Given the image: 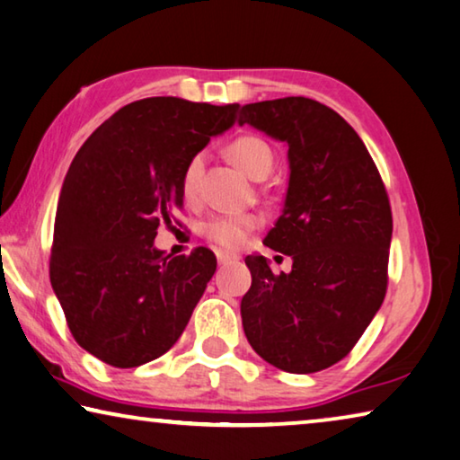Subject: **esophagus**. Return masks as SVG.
I'll list each match as a JSON object with an SVG mask.
<instances>
[{"label": "esophagus", "mask_w": 460, "mask_h": 460, "mask_svg": "<svg viewBox=\"0 0 460 460\" xmlns=\"http://www.w3.org/2000/svg\"><path fill=\"white\" fill-rule=\"evenodd\" d=\"M217 260L218 264H233V261L239 260V253L235 252H227V250H217Z\"/></svg>", "instance_id": "34e87169"}]
</instances>
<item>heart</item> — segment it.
Wrapping results in <instances>:
<instances>
[{
  "label": "heart",
  "instance_id": "b5f03b06",
  "mask_svg": "<svg viewBox=\"0 0 460 460\" xmlns=\"http://www.w3.org/2000/svg\"><path fill=\"white\" fill-rule=\"evenodd\" d=\"M229 157L235 162L247 176L253 180H264L274 167V153L272 147L256 135H243L235 138L229 145ZM202 165H204V155L202 153H196L188 164L184 165V172H181L180 188L184 199H194L196 192H199L200 176H202ZM260 217L250 215V213H239V215H215L207 218L200 225L202 235L210 239L223 247H237L245 242V237L250 235L253 229L260 227Z\"/></svg>",
  "mask_w": 460,
  "mask_h": 460
}]
</instances>
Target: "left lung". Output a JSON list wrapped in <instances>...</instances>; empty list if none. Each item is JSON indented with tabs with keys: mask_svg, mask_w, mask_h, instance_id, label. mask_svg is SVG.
Wrapping results in <instances>:
<instances>
[{
	"mask_svg": "<svg viewBox=\"0 0 460 460\" xmlns=\"http://www.w3.org/2000/svg\"><path fill=\"white\" fill-rule=\"evenodd\" d=\"M239 125L288 145V190L264 243L293 258L274 274L247 256L242 322L252 348L295 375L330 368L356 346L387 293L393 217L358 133L325 104L290 96L245 104Z\"/></svg>",
	"mask_w": 460,
	"mask_h": 460,
	"instance_id": "8db88e82",
	"label": "left lung"
}]
</instances>
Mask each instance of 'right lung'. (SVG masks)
<instances>
[{"mask_svg":"<svg viewBox=\"0 0 460 460\" xmlns=\"http://www.w3.org/2000/svg\"><path fill=\"white\" fill-rule=\"evenodd\" d=\"M239 104L130 102L77 151L57 204L50 284L73 338L116 368L165 354L217 270L215 253L165 256L159 223L184 204L188 159L235 125Z\"/></svg>","mask_w":460,"mask_h":460,"instance_id":"add662e5","label":"right lung"}]
</instances>
